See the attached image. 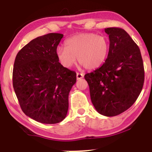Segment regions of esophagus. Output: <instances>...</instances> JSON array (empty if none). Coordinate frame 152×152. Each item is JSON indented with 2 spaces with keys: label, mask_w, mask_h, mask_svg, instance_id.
Returning a JSON list of instances; mask_svg holds the SVG:
<instances>
[{
  "label": "esophagus",
  "mask_w": 152,
  "mask_h": 152,
  "mask_svg": "<svg viewBox=\"0 0 152 152\" xmlns=\"http://www.w3.org/2000/svg\"><path fill=\"white\" fill-rule=\"evenodd\" d=\"M83 77V74H81V73H76V78L77 79H81Z\"/></svg>",
  "instance_id": "obj_1"
}]
</instances>
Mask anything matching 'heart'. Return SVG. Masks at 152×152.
<instances>
[{"label": "heart", "mask_w": 152, "mask_h": 152, "mask_svg": "<svg viewBox=\"0 0 152 152\" xmlns=\"http://www.w3.org/2000/svg\"><path fill=\"white\" fill-rule=\"evenodd\" d=\"M109 51V40L95 34H82L67 39L65 47L57 48L56 54L63 66L70 68L76 61L86 69L99 68L105 62Z\"/></svg>", "instance_id": "heart-1"}]
</instances>
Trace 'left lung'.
I'll return each mask as SVG.
<instances>
[{"instance_id": "left-lung-1", "label": "left lung", "mask_w": 152, "mask_h": 152, "mask_svg": "<svg viewBox=\"0 0 152 152\" xmlns=\"http://www.w3.org/2000/svg\"><path fill=\"white\" fill-rule=\"evenodd\" d=\"M109 51L99 69L84 76L92 104L100 114L114 116L134 104L142 91L144 69L139 46L124 29L107 28Z\"/></svg>"}]
</instances>
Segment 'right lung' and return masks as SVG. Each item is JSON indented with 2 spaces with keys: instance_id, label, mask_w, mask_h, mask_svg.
I'll use <instances>...</instances> for the list:
<instances>
[{
  "instance_id": "obj_1",
  "label": "right lung",
  "mask_w": 152,
  "mask_h": 152,
  "mask_svg": "<svg viewBox=\"0 0 152 152\" xmlns=\"http://www.w3.org/2000/svg\"><path fill=\"white\" fill-rule=\"evenodd\" d=\"M64 35L39 36L20 50L13 70V86L22 111L42 124L66 118L69 94L76 81L74 71L64 67L56 54Z\"/></svg>"
}]
</instances>
